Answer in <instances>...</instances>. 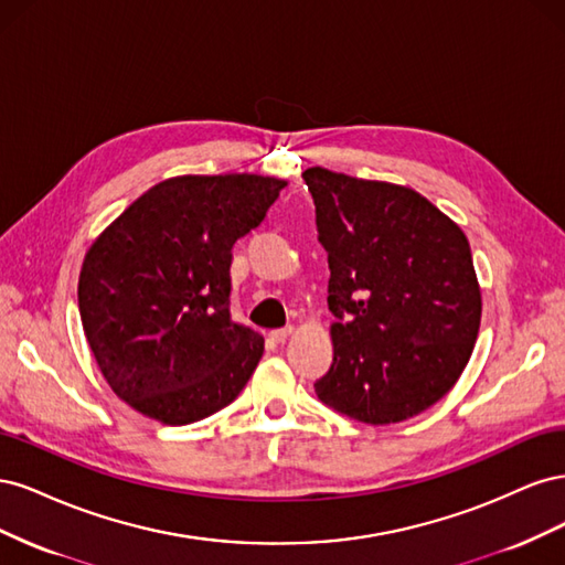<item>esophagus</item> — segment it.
I'll list each match as a JSON object with an SVG mask.
<instances>
[{
  "label": "esophagus",
  "instance_id": "esophagus-1",
  "mask_svg": "<svg viewBox=\"0 0 565 565\" xmlns=\"http://www.w3.org/2000/svg\"><path fill=\"white\" fill-rule=\"evenodd\" d=\"M295 332V328H292V324H287V328H280V330H273L268 337L273 339V341H276V344H280V341H285L289 334H292Z\"/></svg>",
  "mask_w": 565,
  "mask_h": 565
}]
</instances>
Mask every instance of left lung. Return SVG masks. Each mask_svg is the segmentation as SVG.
<instances>
[{"mask_svg":"<svg viewBox=\"0 0 565 565\" xmlns=\"http://www.w3.org/2000/svg\"><path fill=\"white\" fill-rule=\"evenodd\" d=\"M301 177L316 202L337 318L318 398L374 426L415 417L457 384L481 328L467 235L407 185L324 167Z\"/></svg>","mask_w":565,"mask_h":565,"instance_id":"left-lung-1","label":"left lung"}]
</instances>
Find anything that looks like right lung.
I'll list each match as a JSON object with an SVG mask.
<instances>
[{"label":"right lung","instance_id":"obj_1","mask_svg":"<svg viewBox=\"0 0 565 565\" xmlns=\"http://www.w3.org/2000/svg\"><path fill=\"white\" fill-rule=\"evenodd\" d=\"M285 185L247 172L164 179L87 249L82 328L100 374L136 413L200 422L249 382L264 337L231 318L233 247Z\"/></svg>","mask_w":565,"mask_h":565}]
</instances>
